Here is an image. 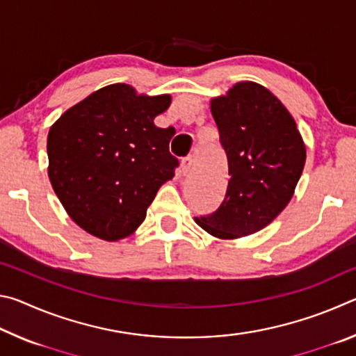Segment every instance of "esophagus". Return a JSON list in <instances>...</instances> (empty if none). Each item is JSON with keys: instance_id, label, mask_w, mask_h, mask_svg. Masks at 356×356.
<instances>
[{"instance_id": "34e87169", "label": "esophagus", "mask_w": 356, "mask_h": 356, "mask_svg": "<svg viewBox=\"0 0 356 356\" xmlns=\"http://www.w3.org/2000/svg\"><path fill=\"white\" fill-rule=\"evenodd\" d=\"M190 170H191V156H185V159H182V161H180L179 174L180 176H186V174L190 172Z\"/></svg>"}]
</instances>
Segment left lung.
<instances>
[{
    "mask_svg": "<svg viewBox=\"0 0 356 356\" xmlns=\"http://www.w3.org/2000/svg\"><path fill=\"white\" fill-rule=\"evenodd\" d=\"M210 108L227 156L229 182L221 206L195 220L213 237L250 236L292 200L306 161L305 143L286 106L257 83H237Z\"/></svg>",
    "mask_w": 356,
    "mask_h": 356,
    "instance_id": "obj_1",
    "label": "left lung"
}]
</instances>
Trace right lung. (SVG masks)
I'll use <instances>...</instances> for the list:
<instances>
[{
  "label": "right lung",
  "mask_w": 356,
  "mask_h": 356,
  "mask_svg": "<svg viewBox=\"0 0 356 356\" xmlns=\"http://www.w3.org/2000/svg\"><path fill=\"white\" fill-rule=\"evenodd\" d=\"M171 95H138L110 84L69 108L48 131V177L65 212L84 231L116 242L136 231L179 160L170 152L174 127L155 116Z\"/></svg>",
  "instance_id": "1"
}]
</instances>
